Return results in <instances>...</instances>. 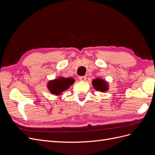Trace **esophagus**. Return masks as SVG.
I'll return each instance as SVG.
<instances>
[{
	"instance_id": "obj_1",
	"label": "esophagus",
	"mask_w": 155,
	"mask_h": 155,
	"mask_svg": "<svg viewBox=\"0 0 155 155\" xmlns=\"http://www.w3.org/2000/svg\"><path fill=\"white\" fill-rule=\"evenodd\" d=\"M79 80H80V81H85L86 80L87 77L86 76H79Z\"/></svg>"
}]
</instances>
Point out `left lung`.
<instances>
[{"label":"left lung","mask_w":155,"mask_h":155,"mask_svg":"<svg viewBox=\"0 0 155 155\" xmlns=\"http://www.w3.org/2000/svg\"><path fill=\"white\" fill-rule=\"evenodd\" d=\"M93 86L97 91L101 92H105L108 90V86L106 82L101 79L97 78L92 81Z\"/></svg>","instance_id":"8db88e82"}]
</instances>
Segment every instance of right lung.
<instances>
[{
  "label": "right lung",
  "mask_w": 155,
  "mask_h": 155,
  "mask_svg": "<svg viewBox=\"0 0 155 155\" xmlns=\"http://www.w3.org/2000/svg\"><path fill=\"white\" fill-rule=\"evenodd\" d=\"M74 81V79L72 78H59L53 81H49L48 83V88L51 94L55 95H59L61 93L67 91Z\"/></svg>",
  "instance_id": "right-lung-1"
}]
</instances>
